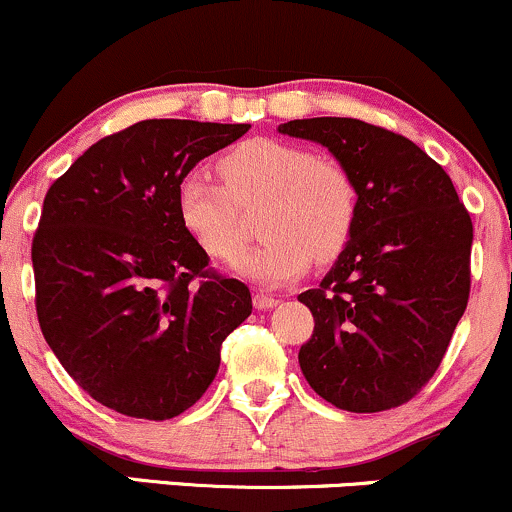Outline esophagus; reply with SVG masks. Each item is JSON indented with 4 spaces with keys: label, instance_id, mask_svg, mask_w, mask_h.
<instances>
[{
    "label": "esophagus",
    "instance_id": "1",
    "mask_svg": "<svg viewBox=\"0 0 512 512\" xmlns=\"http://www.w3.org/2000/svg\"><path fill=\"white\" fill-rule=\"evenodd\" d=\"M252 303H255L257 311H267V308H274L277 306V299H274L272 294H265V291H255V296H252Z\"/></svg>",
    "mask_w": 512,
    "mask_h": 512
}]
</instances>
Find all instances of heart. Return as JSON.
Masks as SVG:
<instances>
[{"label": "heart", "mask_w": 512, "mask_h": 512, "mask_svg": "<svg viewBox=\"0 0 512 512\" xmlns=\"http://www.w3.org/2000/svg\"><path fill=\"white\" fill-rule=\"evenodd\" d=\"M223 182L204 170L184 174L177 187V216L189 238L213 260L233 262L245 245L243 210L265 204L260 230L267 235L235 269L262 286L301 277L330 262L355 235L359 199L350 172L320 160L308 148L274 138L235 145L218 162Z\"/></svg>", "instance_id": "heart-1"}]
</instances>
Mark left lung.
Listing matches in <instances>:
<instances>
[{
	"label": "left lung",
	"instance_id": "obj_1",
	"mask_svg": "<svg viewBox=\"0 0 512 512\" xmlns=\"http://www.w3.org/2000/svg\"><path fill=\"white\" fill-rule=\"evenodd\" d=\"M279 133L325 145L357 187L355 235L318 289L299 294L316 328L299 364L350 413L403 406L445 357L471 286L469 211L413 140L359 119H296Z\"/></svg>",
	"mask_w": 512,
	"mask_h": 512
}]
</instances>
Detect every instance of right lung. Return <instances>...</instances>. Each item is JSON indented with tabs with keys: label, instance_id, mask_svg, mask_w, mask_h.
<instances>
[{
	"label": "right lung",
	"instance_id": "1",
	"mask_svg": "<svg viewBox=\"0 0 512 512\" xmlns=\"http://www.w3.org/2000/svg\"><path fill=\"white\" fill-rule=\"evenodd\" d=\"M247 123L150 119L101 138L50 184L33 235L36 313L94 401L145 420L192 408L250 289L209 267L182 228L177 187Z\"/></svg>",
	"mask_w": 512,
	"mask_h": 512
}]
</instances>
